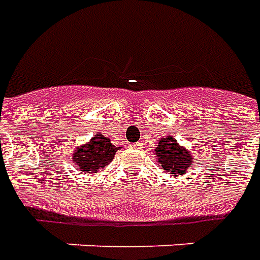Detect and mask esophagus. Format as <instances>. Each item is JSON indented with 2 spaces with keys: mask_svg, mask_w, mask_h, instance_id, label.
<instances>
[{
  "mask_svg": "<svg viewBox=\"0 0 260 260\" xmlns=\"http://www.w3.org/2000/svg\"><path fill=\"white\" fill-rule=\"evenodd\" d=\"M134 147H137V144H134Z\"/></svg>",
  "mask_w": 260,
  "mask_h": 260,
  "instance_id": "obj_1",
  "label": "esophagus"
}]
</instances>
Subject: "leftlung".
Segmentation results:
<instances>
[{"label":"left lung","instance_id":"obj_1","mask_svg":"<svg viewBox=\"0 0 260 260\" xmlns=\"http://www.w3.org/2000/svg\"><path fill=\"white\" fill-rule=\"evenodd\" d=\"M154 154L156 155V162L164 172H169L174 176H179L190 171V167L194 164L192 152L180 145L172 136L159 139Z\"/></svg>","mask_w":260,"mask_h":260}]
</instances>
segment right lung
<instances>
[{"instance_id": "1", "label": "right lung", "mask_w": 260, "mask_h": 260, "mask_svg": "<svg viewBox=\"0 0 260 260\" xmlns=\"http://www.w3.org/2000/svg\"><path fill=\"white\" fill-rule=\"evenodd\" d=\"M117 148L120 147H115L110 139L98 133L86 144L80 145L73 151L71 161L84 174H96L113 161Z\"/></svg>"}]
</instances>
